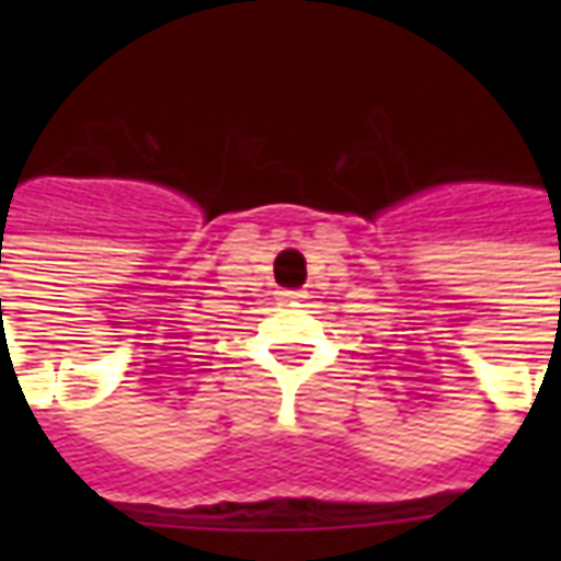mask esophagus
Wrapping results in <instances>:
<instances>
[{"label": "esophagus", "instance_id": "1", "mask_svg": "<svg viewBox=\"0 0 561 561\" xmlns=\"http://www.w3.org/2000/svg\"><path fill=\"white\" fill-rule=\"evenodd\" d=\"M304 297V291H282V300H285V304H300Z\"/></svg>", "mask_w": 561, "mask_h": 561}]
</instances>
